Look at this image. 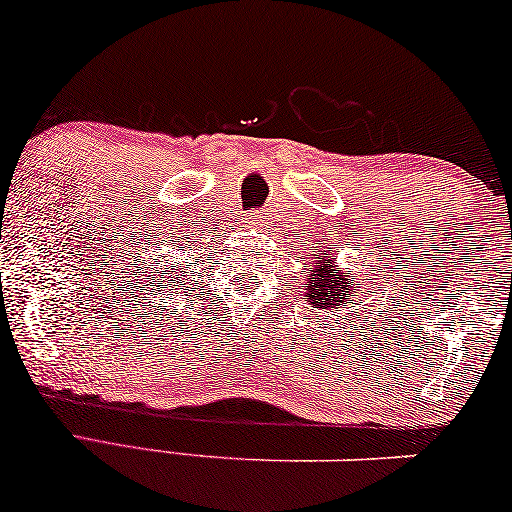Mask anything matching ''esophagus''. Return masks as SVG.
I'll list each match as a JSON object with an SVG mask.
<instances>
[{"mask_svg":"<svg viewBox=\"0 0 512 512\" xmlns=\"http://www.w3.org/2000/svg\"><path fill=\"white\" fill-rule=\"evenodd\" d=\"M244 223H249V225H258V223H261V216H258L256 211H254V214H249V218H247V221H244Z\"/></svg>","mask_w":512,"mask_h":512,"instance_id":"1","label":"esophagus"}]
</instances>
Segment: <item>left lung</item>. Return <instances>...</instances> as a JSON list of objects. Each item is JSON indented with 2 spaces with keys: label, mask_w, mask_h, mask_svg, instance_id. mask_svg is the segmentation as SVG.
Returning <instances> with one entry per match:
<instances>
[{
  "label": "left lung",
  "mask_w": 512,
  "mask_h": 512,
  "mask_svg": "<svg viewBox=\"0 0 512 512\" xmlns=\"http://www.w3.org/2000/svg\"><path fill=\"white\" fill-rule=\"evenodd\" d=\"M331 265L329 258H322L320 268L310 270L308 280H310V289H308V298H310V308H336L341 305L345 298H350L357 294V289L353 291V280L348 282V272H341V275H331Z\"/></svg>",
  "instance_id": "8db88e82"
}]
</instances>
